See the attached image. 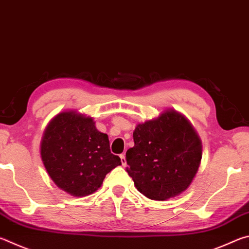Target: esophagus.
<instances>
[{
    "label": "esophagus",
    "instance_id": "1",
    "mask_svg": "<svg viewBox=\"0 0 249 249\" xmlns=\"http://www.w3.org/2000/svg\"><path fill=\"white\" fill-rule=\"evenodd\" d=\"M120 158H121V162H122V166L125 167L126 166V159H125V155L122 154L120 155Z\"/></svg>",
    "mask_w": 249,
    "mask_h": 249
}]
</instances>
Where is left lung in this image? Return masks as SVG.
<instances>
[{
	"instance_id": "left-lung-1",
	"label": "left lung",
	"mask_w": 249,
	"mask_h": 249,
	"mask_svg": "<svg viewBox=\"0 0 249 249\" xmlns=\"http://www.w3.org/2000/svg\"><path fill=\"white\" fill-rule=\"evenodd\" d=\"M133 137L135 145L126 151V171L138 191L163 201L187 190L202 158L201 141L190 122L167 109L138 124Z\"/></svg>"
}]
</instances>
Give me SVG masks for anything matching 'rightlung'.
Wrapping results in <instances>:
<instances>
[{"label":"right lung","mask_w":249,"mask_h":249,"mask_svg":"<svg viewBox=\"0 0 249 249\" xmlns=\"http://www.w3.org/2000/svg\"><path fill=\"white\" fill-rule=\"evenodd\" d=\"M40 155L52 180L73 196L95 192L105 176L122 165L111 153L107 135L95 128L92 117L74 111L59 113L49 122Z\"/></svg>","instance_id":"add662e5"}]
</instances>
